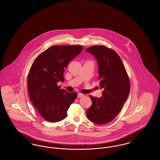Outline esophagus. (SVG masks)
<instances>
[{"label":"esophagus","instance_id":"esophagus-1","mask_svg":"<svg viewBox=\"0 0 160 160\" xmlns=\"http://www.w3.org/2000/svg\"><path fill=\"white\" fill-rule=\"evenodd\" d=\"M83 96H84V95L82 94V93H79L78 94V98H82Z\"/></svg>","mask_w":160,"mask_h":160}]
</instances>
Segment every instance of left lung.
<instances>
[{
    "mask_svg": "<svg viewBox=\"0 0 160 160\" xmlns=\"http://www.w3.org/2000/svg\"><path fill=\"white\" fill-rule=\"evenodd\" d=\"M85 51L97 60L100 89H103L101 98L89 96L92 104L87 110V118L98 124L108 123L127 101L130 89L129 79L123 62L114 51L103 46H94Z\"/></svg>",
    "mask_w": 160,
    "mask_h": 160,
    "instance_id": "left-lung-1",
    "label": "left lung"
}]
</instances>
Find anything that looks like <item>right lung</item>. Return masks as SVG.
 Segmentation results:
<instances>
[{"mask_svg": "<svg viewBox=\"0 0 160 160\" xmlns=\"http://www.w3.org/2000/svg\"><path fill=\"white\" fill-rule=\"evenodd\" d=\"M83 50L80 46H54L44 51L34 61L28 75V91L32 105L49 122L65 119L76 92L61 89L64 72L69 62Z\"/></svg>", "mask_w": 160, "mask_h": 160, "instance_id": "add662e5", "label": "right lung"}]
</instances>
